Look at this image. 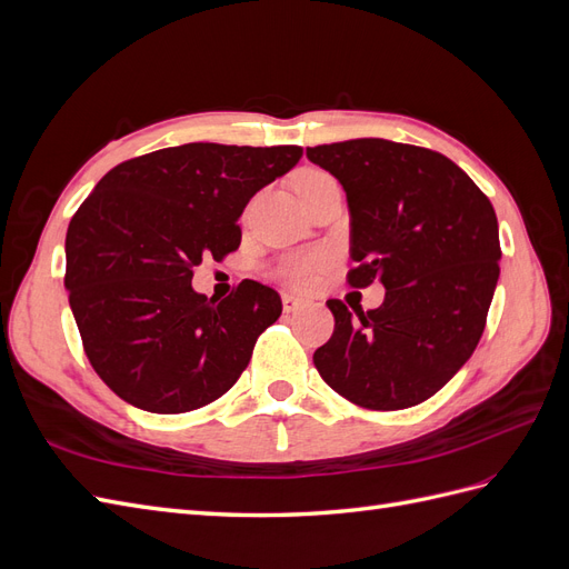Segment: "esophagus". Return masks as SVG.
<instances>
[{
  "instance_id": "obj_1",
  "label": "esophagus",
  "mask_w": 569,
  "mask_h": 569,
  "mask_svg": "<svg viewBox=\"0 0 569 569\" xmlns=\"http://www.w3.org/2000/svg\"><path fill=\"white\" fill-rule=\"evenodd\" d=\"M303 306H306L303 299H299L295 295H282V311L284 313H297L299 308H303Z\"/></svg>"
}]
</instances>
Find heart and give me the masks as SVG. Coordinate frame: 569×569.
Returning <instances> with one entry per match:
<instances>
[{"label": "heart", "mask_w": 569, "mask_h": 569, "mask_svg": "<svg viewBox=\"0 0 569 569\" xmlns=\"http://www.w3.org/2000/svg\"><path fill=\"white\" fill-rule=\"evenodd\" d=\"M322 178H330L322 170H303V173L297 178V187L306 184V182H316ZM330 266V253L316 249V251H303V253H291L284 256L282 261L272 268L274 280H280L282 284L291 287V289H308L313 287L318 274Z\"/></svg>", "instance_id": "heart-1"}]
</instances>
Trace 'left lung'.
I'll use <instances>...</instances> for the list:
<instances>
[{"mask_svg": "<svg viewBox=\"0 0 569 569\" xmlns=\"http://www.w3.org/2000/svg\"><path fill=\"white\" fill-rule=\"evenodd\" d=\"M341 182L351 213L347 282L385 284V303L351 318L339 299L322 380L351 403L401 410L435 396L472 356L498 282V220L487 194L443 153L363 140L308 147Z\"/></svg>", "mask_w": 569, "mask_h": 569, "instance_id": "left-lung-1", "label": "left lung"}]
</instances>
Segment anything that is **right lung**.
<instances>
[{
  "instance_id": "obj_1",
  "label": "right lung",
  "mask_w": 569,
  "mask_h": 569,
  "mask_svg": "<svg viewBox=\"0 0 569 569\" xmlns=\"http://www.w3.org/2000/svg\"><path fill=\"white\" fill-rule=\"evenodd\" d=\"M303 149L192 142L118 163L66 232L68 301L94 372L120 399L176 416L220 399L282 313L242 280L228 299L192 289L203 258L239 249L237 218Z\"/></svg>"
}]
</instances>
